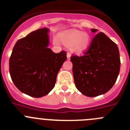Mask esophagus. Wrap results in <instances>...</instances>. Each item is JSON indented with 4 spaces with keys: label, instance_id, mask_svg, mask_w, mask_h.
<instances>
[{
    "label": "esophagus",
    "instance_id": "esophagus-1",
    "mask_svg": "<svg viewBox=\"0 0 130 130\" xmlns=\"http://www.w3.org/2000/svg\"><path fill=\"white\" fill-rule=\"evenodd\" d=\"M67 57L68 59H70V58H71V54H70L69 52H67Z\"/></svg>",
    "mask_w": 130,
    "mask_h": 130
}]
</instances>
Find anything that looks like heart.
Wrapping results in <instances>:
<instances>
[{
  "instance_id": "heart-1",
  "label": "heart",
  "mask_w": 130,
  "mask_h": 130,
  "mask_svg": "<svg viewBox=\"0 0 130 130\" xmlns=\"http://www.w3.org/2000/svg\"><path fill=\"white\" fill-rule=\"evenodd\" d=\"M58 38L65 45L69 46L72 52L78 54L87 51L91 43L90 35L81 30H65L58 34ZM53 42L55 45H59V41L57 38H54Z\"/></svg>"
}]
</instances>
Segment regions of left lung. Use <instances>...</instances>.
Returning <instances> with one entry per match:
<instances>
[{
  "label": "left lung",
  "instance_id": "left-lung-1",
  "mask_svg": "<svg viewBox=\"0 0 130 130\" xmlns=\"http://www.w3.org/2000/svg\"><path fill=\"white\" fill-rule=\"evenodd\" d=\"M91 31L96 34L98 30L93 28ZM71 61L76 87L89 97L97 96L109 91L120 72L119 48L103 32L93 37L84 56H73Z\"/></svg>",
  "mask_w": 130,
  "mask_h": 130
}]
</instances>
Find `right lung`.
Returning a JSON list of instances; mask_svg holds the SVG:
<instances>
[{
	"instance_id": "add662e5",
	"label": "right lung",
	"mask_w": 130,
	"mask_h": 130,
	"mask_svg": "<svg viewBox=\"0 0 130 130\" xmlns=\"http://www.w3.org/2000/svg\"><path fill=\"white\" fill-rule=\"evenodd\" d=\"M48 28L38 29L19 39L10 58L13 82L23 93L41 98L54 87L57 75L67 59V53L49 48Z\"/></svg>"
}]
</instances>
